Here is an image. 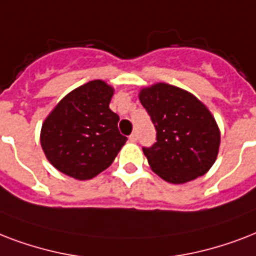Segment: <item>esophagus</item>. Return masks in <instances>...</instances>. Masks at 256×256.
Segmentation results:
<instances>
[{"label":"esophagus","mask_w":256,"mask_h":256,"mask_svg":"<svg viewBox=\"0 0 256 256\" xmlns=\"http://www.w3.org/2000/svg\"><path fill=\"white\" fill-rule=\"evenodd\" d=\"M130 142H136V140H138V134H136V132H134V134L130 136Z\"/></svg>","instance_id":"obj_1"}]
</instances>
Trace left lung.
<instances>
[{
  "mask_svg": "<svg viewBox=\"0 0 256 256\" xmlns=\"http://www.w3.org/2000/svg\"><path fill=\"white\" fill-rule=\"evenodd\" d=\"M140 101L156 130V142L142 146L152 171L166 182L182 184L212 167L220 134L204 104L191 93L163 82L142 89Z\"/></svg>",
  "mask_w": 256,
  "mask_h": 256,
  "instance_id": "8db88e82",
  "label": "left lung"
}]
</instances>
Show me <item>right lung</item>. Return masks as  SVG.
Returning a JSON list of instances; mask_svg holds the SVG:
<instances>
[{
	"label": "right lung",
	"mask_w": 256,
	"mask_h": 256,
	"mask_svg": "<svg viewBox=\"0 0 256 256\" xmlns=\"http://www.w3.org/2000/svg\"><path fill=\"white\" fill-rule=\"evenodd\" d=\"M114 89L89 81L57 104L41 130V146L53 167L78 180L92 179L114 163L128 138L110 110Z\"/></svg>",
	"instance_id": "add662e5"
}]
</instances>
